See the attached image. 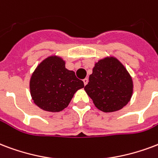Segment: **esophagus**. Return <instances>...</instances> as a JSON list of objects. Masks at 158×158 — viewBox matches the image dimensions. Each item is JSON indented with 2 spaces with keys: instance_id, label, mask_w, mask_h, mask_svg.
<instances>
[{
  "instance_id": "34e87169",
  "label": "esophagus",
  "mask_w": 158,
  "mask_h": 158,
  "mask_svg": "<svg viewBox=\"0 0 158 158\" xmlns=\"http://www.w3.org/2000/svg\"><path fill=\"white\" fill-rule=\"evenodd\" d=\"M83 82H84V85L86 86V84L88 83V79H87V78H85V79H83Z\"/></svg>"
}]
</instances>
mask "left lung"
<instances>
[{"mask_svg":"<svg viewBox=\"0 0 158 158\" xmlns=\"http://www.w3.org/2000/svg\"><path fill=\"white\" fill-rule=\"evenodd\" d=\"M84 89L97 108L104 112H113L130 102L133 81L118 59L106 56L96 62Z\"/></svg>","mask_w":158,"mask_h":158,"instance_id":"left-lung-1","label":"left lung"}]
</instances>
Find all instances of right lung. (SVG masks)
I'll use <instances>...</instances> for the list:
<instances>
[{
	"instance_id": "add662e5",
	"label": "right lung",
	"mask_w": 158,
	"mask_h": 158,
	"mask_svg": "<svg viewBox=\"0 0 158 158\" xmlns=\"http://www.w3.org/2000/svg\"><path fill=\"white\" fill-rule=\"evenodd\" d=\"M57 56L44 59L36 66L30 79V92L35 105L44 111L58 112L69 105L74 94L84 83L73 71L65 66Z\"/></svg>"
}]
</instances>
